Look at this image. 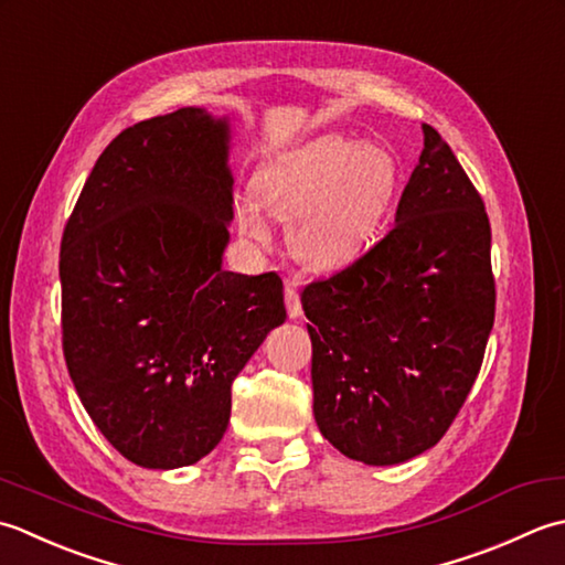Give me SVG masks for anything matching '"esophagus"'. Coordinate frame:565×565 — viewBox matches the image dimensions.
I'll list each match as a JSON object with an SVG mask.
<instances>
[{"label":"esophagus","instance_id":"obj_1","mask_svg":"<svg viewBox=\"0 0 565 565\" xmlns=\"http://www.w3.org/2000/svg\"><path fill=\"white\" fill-rule=\"evenodd\" d=\"M285 305H287V315H290V319H297L299 315H302V302H299V292L295 285L285 287Z\"/></svg>","mask_w":565,"mask_h":565}]
</instances>
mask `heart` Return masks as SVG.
Segmentation results:
<instances>
[{
    "mask_svg": "<svg viewBox=\"0 0 565 565\" xmlns=\"http://www.w3.org/2000/svg\"><path fill=\"white\" fill-rule=\"evenodd\" d=\"M397 168L387 151L321 136L273 156L253 175V200H238L241 236L273 241L268 216L290 222V246L315 268H343L371 244L393 204Z\"/></svg>",
    "mask_w": 565,
    "mask_h": 565,
    "instance_id": "b5f03b06",
    "label": "heart"
}]
</instances>
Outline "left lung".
Segmentation results:
<instances>
[{
	"instance_id": "8db88e82",
	"label": "left lung",
	"mask_w": 565,
	"mask_h": 565,
	"mask_svg": "<svg viewBox=\"0 0 565 565\" xmlns=\"http://www.w3.org/2000/svg\"><path fill=\"white\" fill-rule=\"evenodd\" d=\"M422 134L393 232L302 292L317 427L365 466L439 444L494 321L486 206L439 131L422 124Z\"/></svg>"
}]
</instances>
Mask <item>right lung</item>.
I'll return each mask as SVG.
<instances>
[{"label": "right lung", "instance_id": "right-lung-1", "mask_svg": "<svg viewBox=\"0 0 565 565\" xmlns=\"http://www.w3.org/2000/svg\"><path fill=\"white\" fill-rule=\"evenodd\" d=\"M232 121L182 107L97 158L61 246L63 351L79 399L141 468L198 463L222 441L232 383L285 321L275 273L224 270Z\"/></svg>", "mask_w": 565, "mask_h": 565}]
</instances>
